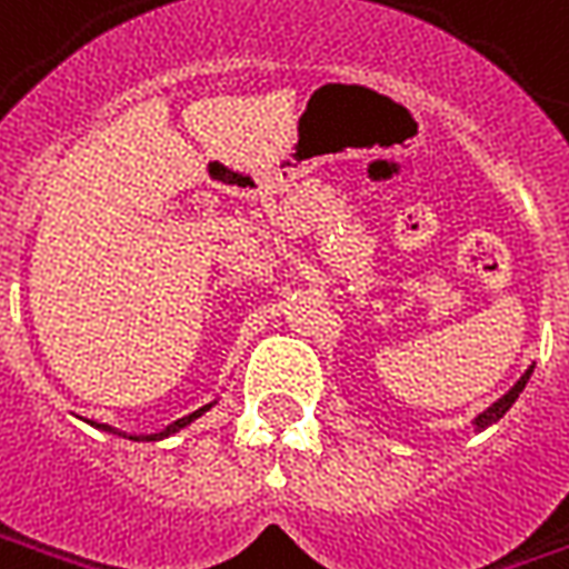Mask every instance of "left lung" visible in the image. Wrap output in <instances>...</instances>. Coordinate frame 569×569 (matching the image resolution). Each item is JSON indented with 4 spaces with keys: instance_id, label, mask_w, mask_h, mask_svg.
<instances>
[{
    "instance_id": "obj_1",
    "label": "left lung",
    "mask_w": 569,
    "mask_h": 569,
    "mask_svg": "<svg viewBox=\"0 0 569 569\" xmlns=\"http://www.w3.org/2000/svg\"><path fill=\"white\" fill-rule=\"evenodd\" d=\"M531 373H533V365H531V368H528V370H525V373H521L519 380H516V386H512V389H509L507 395H500L498 401L491 403V407H486L482 413L473 416V422H470V428H473V431H486L488 425L500 422V419L507 416L509 407L516 403V398H519V395H521V389L528 386V380H531Z\"/></svg>"
}]
</instances>
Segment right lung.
Segmentation results:
<instances>
[{
  "label": "right lung",
  "mask_w": 569,
  "mask_h": 569,
  "mask_svg": "<svg viewBox=\"0 0 569 569\" xmlns=\"http://www.w3.org/2000/svg\"><path fill=\"white\" fill-rule=\"evenodd\" d=\"M213 403H217V398H213V401H210V403H204V407H199L196 413L183 416V419H178V422L166 425L162 431H153V435H129V431H120V428H113V425H102V422H90V425H96L99 431H108V435L126 437V440H138V443H156V440H166V437H174V435H178V431H183V428H189V425L196 422V419H201V416L208 413V410H210V407H213Z\"/></svg>",
  "instance_id": "right-lung-1"
}]
</instances>
